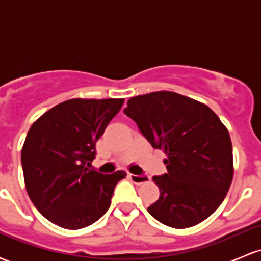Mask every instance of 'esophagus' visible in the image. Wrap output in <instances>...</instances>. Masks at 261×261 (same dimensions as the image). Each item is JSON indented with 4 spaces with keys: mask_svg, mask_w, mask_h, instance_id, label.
Here are the masks:
<instances>
[{
    "mask_svg": "<svg viewBox=\"0 0 261 261\" xmlns=\"http://www.w3.org/2000/svg\"><path fill=\"white\" fill-rule=\"evenodd\" d=\"M128 178L131 179V181L135 184H145V182L149 181V176L143 174V175H136V174H128Z\"/></svg>",
    "mask_w": 261,
    "mask_h": 261,
    "instance_id": "1",
    "label": "esophagus"
}]
</instances>
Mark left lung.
<instances>
[{"label": "left lung", "instance_id": "8db88e82", "mask_svg": "<svg viewBox=\"0 0 261 261\" xmlns=\"http://www.w3.org/2000/svg\"><path fill=\"white\" fill-rule=\"evenodd\" d=\"M124 113L152 147L162 149L167 170L153 176L160 199L147 208L173 228H188L211 216L233 179L229 133L206 104L160 91L130 98Z\"/></svg>", "mask_w": 261, "mask_h": 261}]
</instances>
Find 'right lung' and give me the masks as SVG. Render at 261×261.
Instances as JSON below:
<instances>
[{"label": "right lung", "mask_w": 261, "mask_h": 261, "mask_svg": "<svg viewBox=\"0 0 261 261\" xmlns=\"http://www.w3.org/2000/svg\"><path fill=\"white\" fill-rule=\"evenodd\" d=\"M124 98L62 101L37 119L22 147L27 193L43 216L66 229H81L103 216L122 170L88 169L95 143L120 112Z\"/></svg>", "instance_id": "obj_1"}]
</instances>
